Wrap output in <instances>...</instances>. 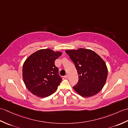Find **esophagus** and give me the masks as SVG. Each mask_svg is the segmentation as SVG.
Segmentation results:
<instances>
[{"instance_id":"obj_1","label":"esophagus","mask_w":128,"mask_h":128,"mask_svg":"<svg viewBox=\"0 0 128 128\" xmlns=\"http://www.w3.org/2000/svg\"><path fill=\"white\" fill-rule=\"evenodd\" d=\"M64 78H68V75H65V76H64Z\"/></svg>"}]
</instances>
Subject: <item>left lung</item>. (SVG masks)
I'll return each instance as SVG.
<instances>
[{
	"label": "left lung",
	"mask_w": 128,
	"mask_h": 128,
	"mask_svg": "<svg viewBox=\"0 0 128 128\" xmlns=\"http://www.w3.org/2000/svg\"><path fill=\"white\" fill-rule=\"evenodd\" d=\"M66 52L74 62L78 81L73 88L80 96H94L103 88L108 76L104 61L98 54L88 49L68 50Z\"/></svg>",
	"instance_id": "left-lung-1"
}]
</instances>
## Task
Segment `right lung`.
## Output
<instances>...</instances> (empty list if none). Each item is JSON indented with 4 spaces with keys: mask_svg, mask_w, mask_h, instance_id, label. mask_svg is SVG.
<instances>
[{
    "mask_svg": "<svg viewBox=\"0 0 128 128\" xmlns=\"http://www.w3.org/2000/svg\"><path fill=\"white\" fill-rule=\"evenodd\" d=\"M60 51L42 49L31 54L24 62L22 78L28 90L38 97H46L55 92L62 78L54 64Z\"/></svg>",
    "mask_w": 128,
    "mask_h": 128,
    "instance_id": "right-lung-1",
    "label": "right lung"
}]
</instances>
